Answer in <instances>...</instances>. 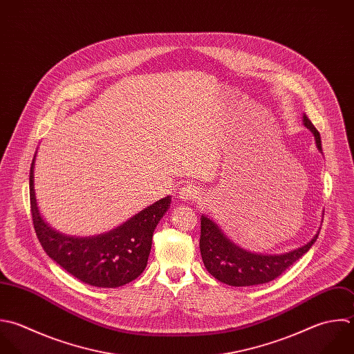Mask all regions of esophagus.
<instances>
[{
	"instance_id": "1",
	"label": "esophagus",
	"mask_w": 354,
	"mask_h": 354,
	"mask_svg": "<svg viewBox=\"0 0 354 354\" xmlns=\"http://www.w3.org/2000/svg\"><path fill=\"white\" fill-rule=\"evenodd\" d=\"M201 196V190L198 186L196 185H192V183H187L185 185L180 192H179V197L183 200V201H192V200H196Z\"/></svg>"
}]
</instances>
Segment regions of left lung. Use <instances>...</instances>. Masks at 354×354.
Here are the masks:
<instances>
[{
	"mask_svg": "<svg viewBox=\"0 0 354 354\" xmlns=\"http://www.w3.org/2000/svg\"><path fill=\"white\" fill-rule=\"evenodd\" d=\"M302 121L313 133L316 146L323 153L319 131L306 114H304ZM319 233L298 250L280 255H263L240 248L223 234L214 221L201 215L200 251L205 269L216 280L233 287H250L269 283L283 274L312 248Z\"/></svg>",
	"mask_w": 354,
	"mask_h": 354,
	"instance_id": "left-lung-1",
	"label": "left lung"
}]
</instances>
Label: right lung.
Returning <instances> with one entry per match:
<instances>
[{
  "mask_svg": "<svg viewBox=\"0 0 354 354\" xmlns=\"http://www.w3.org/2000/svg\"><path fill=\"white\" fill-rule=\"evenodd\" d=\"M34 161L35 156L30 167V207L34 230L46 255L71 276L93 287L117 288L139 277L147 266L154 229L169 209L171 196L107 233L92 237L64 236L53 230L38 211Z\"/></svg>",
  "mask_w": 354,
  "mask_h": 354,
  "instance_id": "add662e5",
  "label": "right lung"
}]
</instances>
